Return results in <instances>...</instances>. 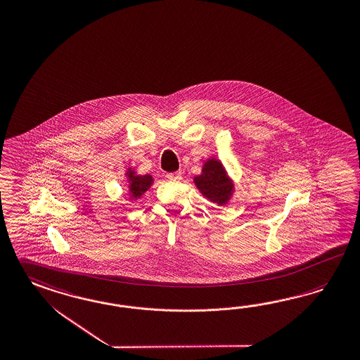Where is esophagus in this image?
Instances as JSON below:
<instances>
[{
    "mask_svg": "<svg viewBox=\"0 0 360 360\" xmlns=\"http://www.w3.org/2000/svg\"><path fill=\"white\" fill-rule=\"evenodd\" d=\"M181 177H183L181 172H171L167 175V179L172 180V181H179V180H181Z\"/></svg>",
    "mask_w": 360,
    "mask_h": 360,
    "instance_id": "esophagus-1",
    "label": "esophagus"
}]
</instances>
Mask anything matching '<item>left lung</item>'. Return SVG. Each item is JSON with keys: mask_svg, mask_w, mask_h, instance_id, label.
Segmentation results:
<instances>
[{"mask_svg": "<svg viewBox=\"0 0 360 360\" xmlns=\"http://www.w3.org/2000/svg\"><path fill=\"white\" fill-rule=\"evenodd\" d=\"M193 181L205 198L219 206L227 205L235 191L232 179L217 158L203 162L202 172L194 176Z\"/></svg>", "mask_w": 360, "mask_h": 360, "instance_id": "obj_1", "label": "left lung"}]
</instances>
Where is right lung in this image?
I'll return each mask as SVG.
<instances>
[{"mask_svg": "<svg viewBox=\"0 0 360 360\" xmlns=\"http://www.w3.org/2000/svg\"><path fill=\"white\" fill-rule=\"evenodd\" d=\"M127 179H128V192H129V200L134 201L141 198L143 193H146L148 188L154 183V179L151 175H137V172L131 168L127 171Z\"/></svg>", "mask_w": 360, "mask_h": 360, "instance_id": "obj_1", "label": "right lung"}]
</instances>
